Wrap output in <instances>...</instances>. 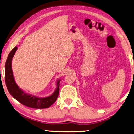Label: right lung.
<instances>
[{"mask_svg":"<svg viewBox=\"0 0 134 134\" xmlns=\"http://www.w3.org/2000/svg\"><path fill=\"white\" fill-rule=\"evenodd\" d=\"M17 50V48L15 46L10 52L5 64V82L8 91L13 98L26 106L34 109L48 108L56 102L58 97L60 80H57L56 90L52 95L49 96L46 98H39L25 93L19 88V86L15 83L12 69V58Z\"/></svg>","mask_w":134,"mask_h":134,"instance_id":"1","label":"right lung"}]
</instances>
